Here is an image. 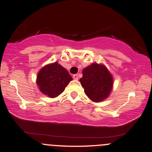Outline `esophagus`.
Here are the masks:
<instances>
[{
	"mask_svg": "<svg viewBox=\"0 0 152 152\" xmlns=\"http://www.w3.org/2000/svg\"><path fill=\"white\" fill-rule=\"evenodd\" d=\"M73 78H74V80H78V76L77 74H74V76H73Z\"/></svg>",
	"mask_w": 152,
	"mask_h": 152,
	"instance_id": "obj_1",
	"label": "esophagus"
}]
</instances>
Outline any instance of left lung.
Instances as JSON below:
<instances>
[{
	"instance_id": "left-lung-1",
	"label": "left lung",
	"mask_w": 152,
	"mask_h": 152,
	"mask_svg": "<svg viewBox=\"0 0 152 152\" xmlns=\"http://www.w3.org/2000/svg\"><path fill=\"white\" fill-rule=\"evenodd\" d=\"M82 74L81 84L91 100L99 102L109 96L112 89L113 78L105 66L92 64L85 68Z\"/></svg>"
}]
</instances>
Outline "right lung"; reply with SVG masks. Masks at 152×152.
Masks as SVG:
<instances>
[{
    "instance_id": "add662e5",
    "label": "right lung",
    "mask_w": 152,
    "mask_h": 152,
    "mask_svg": "<svg viewBox=\"0 0 152 152\" xmlns=\"http://www.w3.org/2000/svg\"><path fill=\"white\" fill-rule=\"evenodd\" d=\"M72 80L68 71L57 62L41 69L37 76V84L43 94L50 98L58 96Z\"/></svg>"
}]
</instances>
